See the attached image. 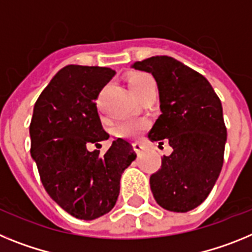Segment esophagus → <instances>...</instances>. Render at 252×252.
I'll list each match as a JSON object with an SVG mask.
<instances>
[{
    "mask_svg": "<svg viewBox=\"0 0 252 252\" xmlns=\"http://www.w3.org/2000/svg\"><path fill=\"white\" fill-rule=\"evenodd\" d=\"M132 146H133V150H134L135 152H137V153L143 152V150H144V144L142 143V142H134V143H133Z\"/></svg>",
    "mask_w": 252,
    "mask_h": 252,
    "instance_id": "1",
    "label": "esophagus"
}]
</instances>
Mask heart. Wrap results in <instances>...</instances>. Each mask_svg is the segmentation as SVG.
<instances>
[{"instance_id": "obj_1", "label": "heart", "mask_w": 252, "mask_h": 252, "mask_svg": "<svg viewBox=\"0 0 252 252\" xmlns=\"http://www.w3.org/2000/svg\"><path fill=\"white\" fill-rule=\"evenodd\" d=\"M128 86L134 96H137L146 90L156 87V82L148 73H135L129 77ZM144 128L146 123L143 120H123L115 128V134L122 138H135L143 132Z\"/></svg>"}]
</instances>
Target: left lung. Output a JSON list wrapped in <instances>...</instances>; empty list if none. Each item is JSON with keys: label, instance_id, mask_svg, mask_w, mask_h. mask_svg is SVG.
<instances>
[{"label": "left lung", "instance_id": "1", "mask_svg": "<svg viewBox=\"0 0 252 252\" xmlns=\"http://www.w3.org/2000/svg\"><path fill=\"white\" fill-rule=\"evenodd\" d=\"M158 86L161 115L148 133L172 147L150 184L157 204L185 213L204 202L223 165L227 129L220 97L207 78L172 57L156 56L132 65Z\"/></svg>", "mask_w": 252, "mask_h": 252}]
</instances>
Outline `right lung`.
Instances as JSON below:
<instances>
[{
	"instance_id": "add662e5",
	"label": "right lung",
	"mask_w": 252,
	"mask_h": 252,
	"mask_svg": "<svg viewBox=\"0 0 252 252\" xmlns=\"http://www.w3.org/2000/svg\"><path fill=\"white\" fill-rule=\"evenodd\" d=\"M114 74L106 67L65 65L34 105L30 153L40 180L50 198L78 220H95L113 209L122 174L137 157L122 138L104 155L87 150L109 138L95 101Z\"/></svg>"
}]
</instances>
